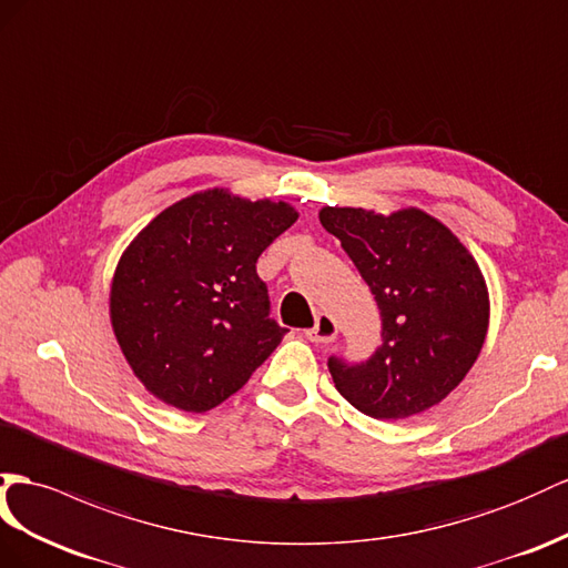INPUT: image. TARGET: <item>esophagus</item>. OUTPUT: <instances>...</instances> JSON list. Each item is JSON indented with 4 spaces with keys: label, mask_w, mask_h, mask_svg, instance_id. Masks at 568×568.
Returning <instances> with one entry per match:
<instances>
[{
    "label": "esophagus",
    "mask_w": 568,
    "mask_h": 568,
    "mask_svg": "<svg viewBox=\"0 0 568 568\" xmlns=\"http://www.w3.org/2000/svg\"><path fill=\"white\" fill-rule=\"evenodd\" d=\"M304 336H307L312 343H331L338 336V326L328 314H318L316 324L304 331Z\"/></svg>",
    "instance_id": "esophagus-1"
}]
</instances>
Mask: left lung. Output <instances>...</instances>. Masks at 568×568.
I'll use <instances>...</instances> for the list:
<instances>
[{"label":"left lung","instance_id":"left-lung-1","mask_svg":"<svg viewBox=\"0 0 568 568\" xmlns=\"http://www.w3.org/2000/svg\"><path fill=\"white\" fill-rule=\"evenodd\" d=\"M318 221L341 240L382 310V345L367 362L328 359L338 394L376 419L439 405L487 338L489 293L475 256L415 206L394 213L324 206Z\"/></svg>","mask_w":568,"mask_h":568}]
</instances>
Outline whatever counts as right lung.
<instances>
[{"instance_id":"1","label":"right lung","mask_w":568,"mask_h":568,"mask_svg":"<svg viewBox=\"0 0 568 568\" xmlns=\"http://www.w3.org/2000/svg\"><path fill=\"white\" fill-rule=\"evenodd\" d=\"M300 213L206 189L158 213L122 252L110 285V324L126 365L153 398L206 413L250 382L287 328L256 261Z\"/></svg>"}]
</instances>
